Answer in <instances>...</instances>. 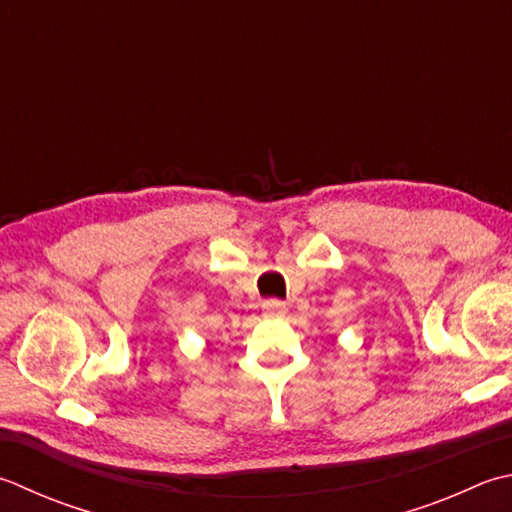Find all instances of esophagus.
<instances>
[{
    "instance_id": "obj_1",
    "label": "esophagus",
    "mask_w": 512,
    "mask_h": 512,
    "mask_svg": "<svg viewBox=\"0 0 512 512\" xmlns=\"http://www.w3.org/2000/svg\"><path fill=\"white\" fill-rule=\"evenodd\" d=\"M262 315L266 319H279L286 315V304L279 302V299H268V302L262 304Z\"/></svg>"
}]
</instances>
